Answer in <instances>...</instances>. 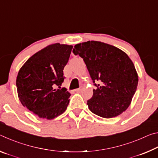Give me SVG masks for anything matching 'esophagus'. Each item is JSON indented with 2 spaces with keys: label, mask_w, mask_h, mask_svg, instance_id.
Returning <instances> with one entry per match:
<instances>
[{
  "label": "esophagus",
  "mask_w": 158,
  "mask_h": 158,
  "mask_svg": "<svg viewBox=\"0 0 158 158\" xmlns=\"http://www.w3.org/2000/svg\"><path fill=\"white\" fill-rule=\"evenodd\" d=\"M81 88H79V89H75L74 90H75L76 92H79V91H81Z\"/></svg>",
  "instance_id": "esophagus-1"
}]
</instances>
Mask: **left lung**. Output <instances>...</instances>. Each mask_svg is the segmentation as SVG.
<instances>
[{
	"instance_id": "left-lung-1",
	"label": "left lung",
	"mask_w": 158,
	"mask_h": 158,
	"mask_svg": "<svg viewBox=\"0 0 158 158\" xmlns=\"http://www.w3.org/2000/svg\"><path fill=\"white\" fill-rule=\"evenodd\" d=\"M73 52L83 58L95 87L87 101L90 110L106 118L126 110L138 84L135 65L126 53L98 41L76 44Z\"/></svg>"
}]
</instances>
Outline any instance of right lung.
Listing matches in <instances>:
<instances>
[{
  "label": "right lung",
  "instance_id": "obj_1",
  "mask_svg": "<svg viewBox=\"0 0 158 158\" xmlns=\"http://www.w3.org/2000/svg\"><path fill=\"white\" fill-rule=\"evenodd\" d=\"M72 49L71 45H49L32 56L19 72L16 85L19 100L40 118L53 119L68 107L70 93L65 88L58 89L65 78L63 69Z\"/></svg>",
  "mask_w": 158,
  "mask_h": 158
}]
</instances>
